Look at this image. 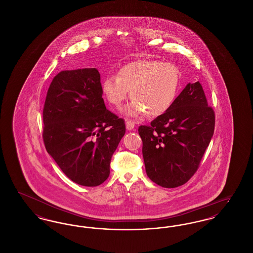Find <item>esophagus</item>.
<instances>
[{"instance_id":"1","label":"esophagus","mask_w":253,"mask_h":253,"mask_svg":"<svg viewBox=\"0 0 253 253\" xmlns=\"http://www.w3.org/2000/svg\"><path fill=\"white\" fill-rule=\"evenodd\" d=\"M133 128H134V122L130 120H126V129L131 131Z\"/></svg>"}]
</instances>
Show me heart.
I'll list each match as a JSON object with an SVG mask.
<instances>
[{
    "instance_id": "b5f03b06",
    "label": "heart",
    "mask_w": 253,
    "mask_h": 253,
    "mask_svg": "<svg viewBox=\"0 0 253 253\" xmlns=\"http://www.w3.org/2000/svg\"><path fill=\"white\" fill-rule=\"evenodd\" d=\"M179 82V71L171 62L134 60L121 66L117 76L107 77L101 91L115 107H120L131 91L133 99L125 110L128 115L137 117L147 112L149 117H157L174 101Z\"/></svg>"
}]
</instances>
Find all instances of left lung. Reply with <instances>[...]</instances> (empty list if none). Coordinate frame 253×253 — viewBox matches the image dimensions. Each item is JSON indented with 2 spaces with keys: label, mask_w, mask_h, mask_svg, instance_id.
Here are the masks:
<instances>
[{
  "label": "left lung",
  "mask_w": 253,
  "mask_h": 253,
  "mask_svg": "<svg viewBox=\"0 0 253 253\" xmlns=\"http://www.w3.org/2000/svg\"><path fill=\"white\" fill-rule=\"evenodd\" d=\"M214 126L202 85L188 84L164 114L138 128L148 177L164 188L187 183L199 168Z\"/></svg>",
  "instance_id": "obj_1"
}]
</instances>
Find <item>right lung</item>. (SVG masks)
Segmentation results:
<instances>
[{"mask_svg":"<svg viewBox=\"0 0 253 253\" xmlns=\"http://www.w3.org/2000/svg\"><path fill=\"white\" fill-rule=\"evenodd\" d=\"M45 149L73 182L96 187L110 174V163L126 128L102 98L96 68L66 70L54 77L42 111Z\"/></svg>","mask_w":253,"mask_h":253,"instance_id":"obj_1","label":"right lung"}]
</instances>
